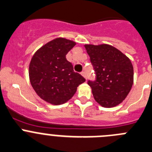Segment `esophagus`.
<instances>
[{
  "instance_id": "34e87169",
  "label": "esophagus",
  "mask_w": 152,
  "mask_h": 152,
  "mask_svg": "<svg viewBox=\"0 0 152 152\" xmlns=\"http://www.w3.org/2000/svg\"><path fill=\"white\" fill-rule=\"evenodd\" d=\"M81 74H82V76H83V77L85 78V79H87V75H86V72H82Z\"/></svg>"
}]
</instances>
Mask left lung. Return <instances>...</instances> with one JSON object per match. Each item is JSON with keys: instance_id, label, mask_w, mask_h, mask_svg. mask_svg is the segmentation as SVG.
Instances as JSON below:
<instances>
[{"instance_id": "obj_1", "label": "left lung", "mask_w": 152, "mask_h": 152, "mask_svg": "<svg viewBox=\"0 0 152 152\" xmlns=\"http://www.w3.org/2000/svg\"><path fill=\"white\" fill-rule=\"evenodd\" d=\"M95 73L88 80L95 100L104 107H113L124 101L133 84V66L120 50L109 45H86Z\"/></svg>"}]
</instances>
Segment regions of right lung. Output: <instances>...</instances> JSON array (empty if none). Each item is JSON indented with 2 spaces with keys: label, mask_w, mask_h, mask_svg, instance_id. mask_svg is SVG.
<instances>
[{
  "label": "right lung",
  "mask_w": 152,
  "mask_h": 152,
  "mask_svg": "<svg viewBox=\"0 0 152 152\" xmlns=\"http://www.w3.org/2000/svg\"><path fill=\"white\" fill-rule=\"evenodd\" d=\"M76 42L57 38L37 50L29 64L30 83L42 99L58 105L69 101L77 87L86 81L75 73L66 55Z\"/></svg>",
  "instance_id": "right-lung-1"
}]
</instances>
